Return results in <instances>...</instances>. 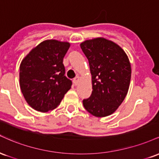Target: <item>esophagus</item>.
<instances>
[{"instance_id": "esophagus-1", "label": "esophagus", "mask_w": 159, "mask_h": 159, "mask_svg": "<svg viewBox=\"0 0 159 159\" xmlns=\"http://www.w3.org/2000/svg\"><path fill=\"white\" fill-rule=\"evenodd\" d=\"M79 81H80V77H79V76H77V77H76L73 80V82H74L75 85H78V83H79Z\"/></svg>"}]
</instances>
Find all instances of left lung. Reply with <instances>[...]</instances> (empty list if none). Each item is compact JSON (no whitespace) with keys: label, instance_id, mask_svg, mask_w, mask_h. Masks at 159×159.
Listing matches in <instances>:
<instances>
[{"label":"left lung","instance_id":"1","mask_svg":"<svg viewBox=\"0 0 159 159\" xmlns=\"http://www.w3.org/2000/svg\"><path fill=\"white\" fill-rule=\"evenodd\" d=\"M87 57L92 75L93 91L83 100L84 108L96 117L109 116L126 96L132 68L120 45L103 37L85 40L80 45Z\"/></svg>","mask_w":159,"mask_h":159}]
</instances>
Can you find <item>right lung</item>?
Masks as SVG:
<instances>
[{
    "mask_svg": "<svg viewBox=\"0 0 159 159\" xmlns=\"http://www.w3.org/2000/svg\"><path fill=\"white\" fill-rule=\"evenodd\" d=\"M70 47L68 42L47 39L30 51L20 64V88L32 108L48 112L56 108L71 88L64 75L63 60Z\"/></svg>",
    "mask_w": 159,
    "mask_h": 159,
    "instance_id": "right-lung-1",
    "label": "right lung"
}]
</instances>
